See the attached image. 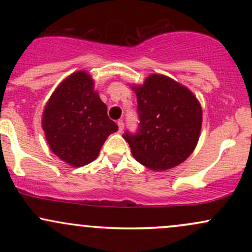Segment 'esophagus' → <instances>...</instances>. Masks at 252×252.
<instances>
[{
    "mask_svg": "<svg viewBox=\"0 0 252 252\" xmlns=\"http://www.w3.org/2000/svg\"><path fill=\"white\" fill-rule=\"evenodd\" d=\"M117 126H118V131H122V130L124 129V123H123V121H122V120L118 121V122H117Z\"/></svg>",
    "mask_w": 252,
    "mask_h": 252,
    "instance_id": "esophagus-1",
    "label": "esophagus"
}]
</instances>
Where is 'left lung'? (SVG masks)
I'll list each match as a JSON object with an SVG mask.
<instances>
[{"label": "left lung", "instance_id": "1", "mask_svg": "<svg viewBox=\"0 0 252 252\" xmlns=\"http://www.w3.org/2000/svg\"><path fill=\"white\" fill-rule=\"evenodd\" d=\"M137 97L140 126L126 132L135 160L152 170H167L184 162L200 137L202 110L189 88L163 74H149L131 85Z\"/></svg>", "mask_w": 252, "mask_h": 252}]
</instances>
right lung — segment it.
<instances>
[{"instance_id":"1","label":"right lung","mask_w":252,"mask_h":252,"mask_svg":"<svg viewBox=\"0 0 252 252\" xmlns=\"http://www.w3.org/2000/svg\"><path fill=\"white\" fill-rule=\"evenodd\" d=\"M106 111L88 72L65 78L42 112L41 126L52 152L72 167L96 160L108 136L118 130Z\"/></svg>"}]
</instances>
